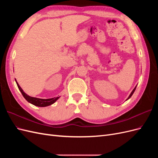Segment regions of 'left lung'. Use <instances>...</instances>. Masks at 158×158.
I'll return each instance as SVG.
<instances>
[{"label":"left lung","instance_id":"left-lung-1","mask_svg":"<svg viewBox=\"0 0 158 158\" xmlns=\"http://www.w3.org/2000/svg\"><path fill=\"white\" fill-rule=\"evenodd\" d=\"M136 87H135V88H134V89H133V90H132V92H131V94H130V95H129V96H128V98H127V100H128V99H130V98H131V96H132V94H134V92H135V89H136ZM127 100H126V101H127Z\"/></svg>","mask_w":158,"mask_h":158}]
</instances>
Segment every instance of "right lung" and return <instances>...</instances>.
Wrapping results in <instances>:
<instances>
[{"label":"right lung","instance_id":"obj_1","mask_svg":"<svg viewBox=\"0 0 158 158\" xmlns=\"http://www.w3.org/2000/svg\"><path fill=\"white\" fill-rule=\"evenodd\" d=\"M16 80V84L18 85V88L19 90L20 91V92L22 93L23 98L26 99L27 102H28L33 105H34V106H35L41 107L49 106H51V105L55 103L60 97V96H58V97L49 98V99H40V98L31 97V96H30V95H28L27 94H26L24 92H23V90L21 88L20 85H19L18 83L17 82L16 80Z\"/></svg>","mask_w":158,"mask_h":158}]
</instances>
